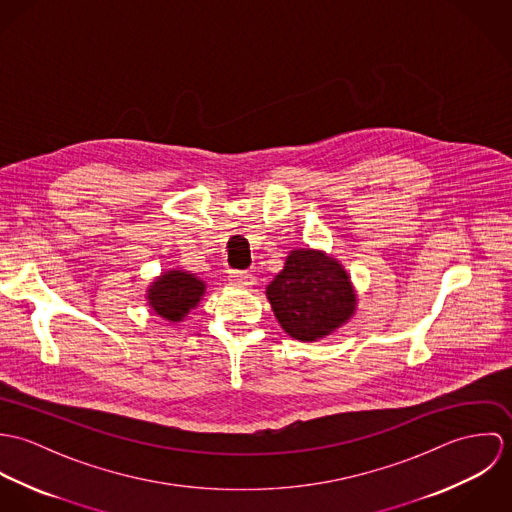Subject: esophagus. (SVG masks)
<instances>
[{
    "instance_id": "esophagus-1",
    "label": "esophagus",
    "mask_w": 512,
    "mask_h": 512,
    "mask_svg": "<svg viewBox=\"0 0 512 512\" xmlns=\"http://www.w3.org/2000/svg\"><path fill=\"white\" fill-rule=\"evenodd\" d=\"M228 282L236 288H248V286H252L254 280H252V274H248V272L232 270V272H228Z\"/></svg>"
}]
</instances>
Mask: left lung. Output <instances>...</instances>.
I'll return each instance as SVG.
<instances>
[{"instance_id":"8db88e82","label":"left lung","mask_w":512,"mask_h":512,"mask_svg":"<svg viewBox=\"0 0 512 512\" xmlns=\"http://www.w3.org/2000/svg\"><path fill=\"white\" fill-rule=\"evenodd\" d=\"M282 329L297 341H317L355 313L357 297L345 268L319 250H292L266 288Z\"/></svg>"}]
</instances>
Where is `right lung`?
I'll use <instances>...</instances> for the list:
<instances>
[{
    "mask_svg": "<svg viewBox=\"0 0 512 512\" xmlns=\"http://www.w3.org/2000/svg\"><path fill=\"white\" fill-rule=\"evenodd\" d=\"M205 293V282L195 274L183 270H169L161 274L147 290V303L167 321H183V317L197 307Z\"/></svg>",
    "mask_w": 512,
    "mask_h": 512,
    "instance_id": "add662e5",
    "label": "right lung"
}]
</instances>
